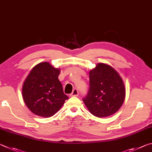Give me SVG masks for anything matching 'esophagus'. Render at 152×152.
Returning a JSON list of instances; mask_svg holds the SVG:
<instances>
[{"label":"esophagus","instance_id":"1","mask_svg":"<svg viewBox=\"0 0 152 152\" xmlns=\"http://www.w3.org/2000/svg\"><path fill=\"white\" fill-rule=\"evenodd\" d=\"M78 95H79L78 90L77 89H74L73 90V92H72L71 94H70V96L71 97H75V96H77Z\"/></svg>","mask_w":152,"mask_h":152}]
</instances>
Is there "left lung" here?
<instances>
[{"instance_id":"left-lung-1","label":"left lung","mask_w":152,"mask_h":152,"mask_svg":"<svg viewBox=\"0 0 152 152\" xmlns=\"http://www.w3.org/2000/svg\"><path fill=\"white\" fill-rule=\"evenodd\" d=\"M126 97V88L119 73L112 66L98 63L89 71V89L83 99L89 112L105 118L117 112Z\"/></svg>"}]
</instances>
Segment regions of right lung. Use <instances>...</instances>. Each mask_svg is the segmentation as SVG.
I'll return each instance as SVG.
<instances>
[{
    "label": "right lung",
    "instance_id": "1",
    "mask_svg": "<svg viewBox=\"0 0 152 152\" xmlns=\"http://www.w3.org/2000/svg\"><path fill=\"white\" fill-rule=\"evenodd\" d=\"M60 69L49 63L37 64L24 82L22 94L24 102L34 115L50 118L57 112L69 97L63 93L58 79Z\"/></svg>",
    "mask_w": 152,
    "mask_h": 152
}]
</instances>
